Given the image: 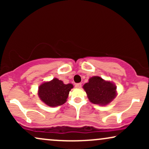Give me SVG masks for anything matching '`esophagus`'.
I'll return each instance as SVG.
<instances>
[{
    "instance_id": "34e87169",
    "label": "esophagus",
    "mask_w": 149,
    "mask_h": 149,
    "mask_svg": "<svg viewBox=\"0 0 149 149\" xmlns=\"http://www.w3.org/2000/svg\"><path fill=\"white\" fill-rule=\"evenodd\" d=\"M82 86V84L81 83H76V85H75V87H76V88H80Z\"/></svg>"
}]
</instances>
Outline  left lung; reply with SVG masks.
Here are the masks:
<instances>
[{
    "instance_id": "left-lung-1",
    "label": "left lung",
    "mask_w": 149,
    "mask_h": 149,
    "mask_svg": "<svg viewBox=\"0 0 149 149\" xmlns=\"http://www.w3.org/2000/svg\"><path fill=\"white\" fill-rule=\"evenodd\" d=\"M89 100L92 103L104 106L110 103L116 96V86L100 76H94L83 85Z\"/></svg>"
}]
</instances>
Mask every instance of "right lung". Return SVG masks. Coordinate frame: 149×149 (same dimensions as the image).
Segmentation results:
<instances>
[{"label": "right lung", "mask_w": 149, "mask_h": 149, "mask_svg": "<svg viewBox=\"0 0 149 149\" xmlns=\"http://www.w3.org/2000/svg\"><path fill=\"white\" fill-rule=\"evenodd\" d=\"M73 85L64 84L57 78L49 82H45L38 88V96L45 104L49 107H58L66 102L70 90Z\"/></svg>", "instance_id": "obj_1"}]
</instances>
